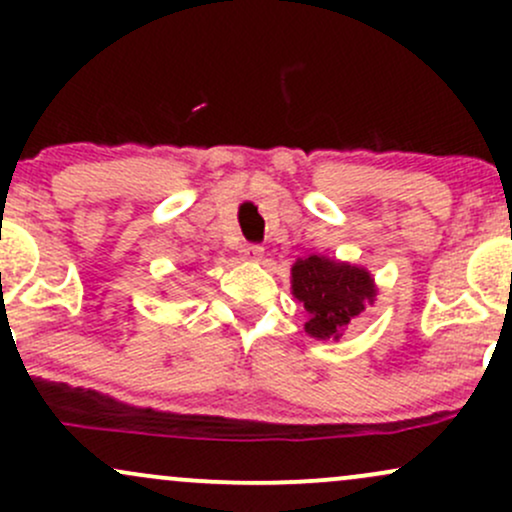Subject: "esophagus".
<instances>
[{"label": "esophagus", "mask_w": 512, "mask_h": 512, "mask_svg": "<svg viewBox=\"0 0 512 512\" xmlns=\"http://www.w3.org/2000/svg\"><path fill=\"white\" fill-rule=\"evenodd\" d=\"M262 252H264L262 245L245 243L243 248H240V260H245V262H257V260H260V257H262Z\"/></svg>", "instance_id": "obj_1"}]
</instances>
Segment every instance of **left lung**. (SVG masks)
<instances>
[{"instance_id": "left-lung-1", "label": "left lung", "mask_w": 512, "mask_h": 512, "mask_svg": "<svg viewBox=\"0 0 512 512\" xmlns=\"http://www.w3.org/2000/svg\"><path fill=\"white\" fill-rule=\"evenodd\" d=\"M291 291L308 310L305 332L315 339L342 337L378 293L368 269L320 255L298 257L291 267Z\"/></svg>"}]
</instances>
